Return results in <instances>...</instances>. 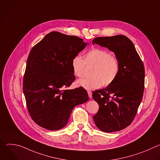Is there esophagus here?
I'll use <instances>...</instances> for the list:
<instances>
[{
    "label": "esophagus",
    "mask_w": 160,
    "mask_h": 160,
    "mask_svg": "<svg viewBox=\"0 0 160 160\" xmlns=\"http://www.w3.org/2000/svg\"><path fill=\"white\" fill-rule=\"evenodd\" d=\"M88 97H89V98H92V92H91V91H88Z\"/></svg>",
    "instance_id": "esophagus-1"
}]
</instances>
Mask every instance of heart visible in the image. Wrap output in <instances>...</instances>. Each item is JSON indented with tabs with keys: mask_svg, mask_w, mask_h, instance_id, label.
<instances>
[{
	"mask_svg": "<svg viewBox=\"0 0 160 160\" xmlns=\"http://www.w3.org/2000/svg\"><path fill=\"white\" fill-rule=\"evenodd\" d=\"M87 66H93L91 70L92 77L78 80V85L86 89H94L102 85L108 86L117 78L120 64L118 59L103 49L93 48L85 53L84 59L79 55L75 56L72 61L74 74L82 78L85 75Z\"/></svg>",
	"mask_w": 160,
	"mask_h": 160,
	"instance_id": "heart-1",
	"label": "heart"
}]
</instances>
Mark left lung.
I'll use <instances>...</instances> for the list:
<instances>
[{"mask_svg":"<svg viewBox=\"0 0 160 160\" xmlns=\"http://www.w3.org/2000/svg\"><path fill=\"white\" fill-rule=\"evenodd\" d=\"M115 53L120 64L118 75L111 84L92 92L99 104L93 117L102 132L124 129L133 122L142 101L144 88V67L132 42L126 36L100 37L92 40Z\"/></svg>","mask_w":160,"mask_h":160,"instance_id":"obj_1","label":"left lung"}]
</instances>
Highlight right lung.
<instances>
[{"mask_svg": "<svg viewBox=\"0 0 160 160\" xmlns=\"http://www.w3.org/2000/svg\"><path fill=\"white\" fill-rule=\"evenodd\" d=\"M87 43L78 37L52 32L30 51L22 90L30 115L41 127L49 130L63 128L73 109L88 100L82 87L64 89L75 80L73 58Z\"/></svg>", "mask_w": 160, "mask_h": 160, "instance_id": "add662e5", "label": "right lung"}]
</instances>
